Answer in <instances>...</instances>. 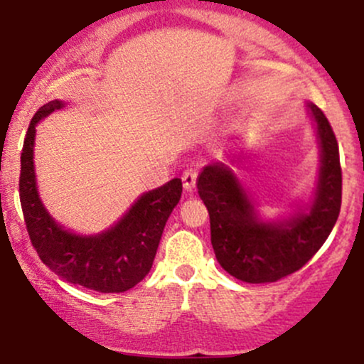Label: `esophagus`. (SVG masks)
I'll list each match as a JSON object with an SVG mask.
<instances>
[{
    "instance_id": "34e87169",
    "label": "esophagus",
    "mask_w": 364,
    "mask_h": 364,
    "mask_svg": "<svg viewBox=\"0 0 364 364\" xmlns=\"http://www.w3.org/2000/svg\"><path fill=\"white\" fill-rule=\"evenodd\" d=\"M196 176H198V171H196L195 168H190L186 169L185 173H183V186H185L186 191H191L196 185Z\"/></svg>"
}]
</instances>
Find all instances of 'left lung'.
<instances>
[{
    "label": "left lung",
    "instance_id": "left-lung-1",
    "mask_svg": "<svg viewBox=\"0 0 364 364\" xmlns=\"http://www.w3.org/2000/svg\"><path fill=\"white\" fill-rule=\"evenodd\" d=\"M321 147V169L310 214L286 224L257 220L253 205L235 174L223 164L207 166L198 176L200 198L210 215V241L228 274L250 284L277 282L306 265L325 243L342 202V169L333 129L310 104Z\"/></svg>",
    "mask_w": 364,
    "mask_h": 364
}]
</instances>
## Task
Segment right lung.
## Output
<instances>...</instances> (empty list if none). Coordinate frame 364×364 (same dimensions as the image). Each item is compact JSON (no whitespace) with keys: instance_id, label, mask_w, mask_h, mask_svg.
I'll list each match as a JSON object with an SVG mask.
<instances>
[{"instance_id":"1","label":"right lung","mask_w":364,"mask_h":364,"mask_svg":"<svg viewBox=\"0 0 364 364\" xmlns=\"http://www.w3.org/2000/svg\"><path fill=\"white\" fill-rule=\"evenodd\" d=\"M60 107V101L41 107L23 140L18 191L28 237L44 265L58 277L97 292H124L152 269L164 225L181 198L183 183L174 178L140 196L128 214L102 235L85 237L65 231L41 203L32 161L37 121Z\"/></svg>"}]
</instances>
